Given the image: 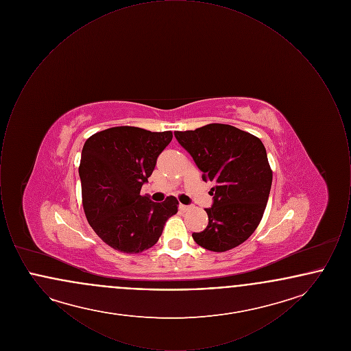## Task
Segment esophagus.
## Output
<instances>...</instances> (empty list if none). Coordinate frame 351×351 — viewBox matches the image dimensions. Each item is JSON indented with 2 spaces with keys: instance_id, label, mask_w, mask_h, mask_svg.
I'll use <instances>...</instances> for the list:
<instances>
[{
  "instance_id": "34e87169",
  "label": "esophagus",
  "mask_w": 351,
  "mask_h": 351,
  "mask_svg": "<svg viewBox=\"0 0 351 351\" xmlns=\"http://www.w3.org/2000/svg\"><path fill=\"white\" fill-rule=\"evenodd\" d=\"M179 208H180V210H183V212H186V210L192 209V206H191V205H184V204H180V205H179Z\"/></svg>"
}]
</instances>
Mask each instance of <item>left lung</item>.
Returning <instances> with one entry per match:
<instances>
[{
  "label": "left lung",
  "mask_w": 351,
  "mask_h": 351,
  "mask_svg": "<svg viewBox=\"0 0 351 351\" xmlns=\"http://www.w3.org/2000/svg\"><path fill=\"white\" fill-rule=\"evenodd\" d=\"M175 136L210 182L213 204L208 226L193 233L206 250L223 252L243 243L258 228L267 205L272 171L262 141L230 125L210 123Z\"/></svg>",
  "instance_id": "left-lung-1"
}]
</instances>
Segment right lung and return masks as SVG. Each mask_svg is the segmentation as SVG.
<instances>
[{
    "label": "right lung",
    "instance_id": "1",
    "mask_svg": "<svg viewBox=\"0 0 351 351\" xmlns=\"http://www.w3.org/2000/svg\"><path fill=\"white\" fill-rule=\"evenodd\" d=\"M171 141V132L118 126L93 134L84 143L79 167L84 212L95 233L114 250L138 254L150 249L168 218L178 213L176 197L154 202L141 195Z\"/></svg>",
    "mask_w": 351,
    "mask_h": 351
}]
</instances>
